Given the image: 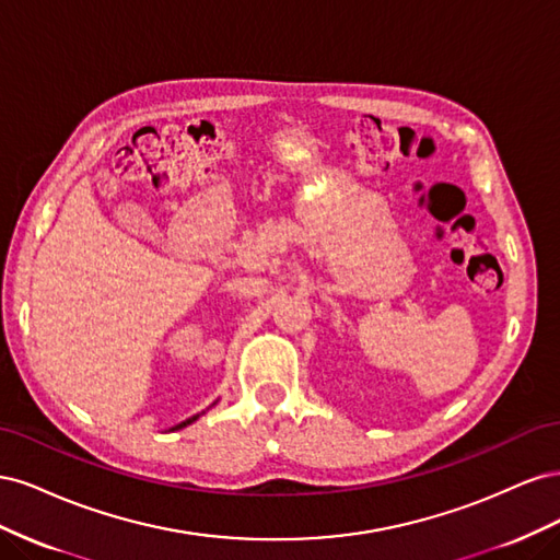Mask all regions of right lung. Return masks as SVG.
I'll return each mask as SVG.
<instances>
[{
	"mask_svg": "<svg viewBox=\"0 0 560 560\" xmlns=\"http://www.w3.org/2000/svg\"><path fill=\"white\" fill-rule=\"evenodd\" d=\"M196 418H198V416H191V418H186V420H184V422H179V425H175V428H173V430H182V428H186V425H189V422H194V420H196Z\"/></svg>",
	"mask_w": 560,
	"mask_h": 560,
	"instance_id": "add662e5",
	"label": "right lung"
}]
</instances>
